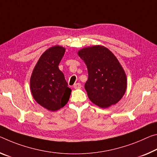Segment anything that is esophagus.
<instances>
[{
  "mask_svg": "<svg viewBox=\"0 0 157 157\" xmlns=\"http://www.w3.org/2000/svg\"><path fill=\"white\" fill-rule=\"evenodd\" d=\"M82 86L81 85L80 83H76V84H74L73 87L75 89H81Z\"/></svg>",
  "mask_w": 157,
  "mask_h": 157,
  "instance_id": "1",
  "label": "esophagus"
}]
</instances>
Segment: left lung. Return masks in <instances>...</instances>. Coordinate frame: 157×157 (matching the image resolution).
I'll return each instance as SVG.
<instances>
[{
    "mask_svg": "<svg viewBox=\"0 0 157 157\" xmlns=\"http://www.w3.org/2000/svg\"><path fill=\"white\" fill-rule=\"evenodd\" d=\"M78 55L87 67L84 87L92 103L101 108L118 103L126 92L127 79L116 56L101 45L82 49Z\"/></svg>",
    "mask_w": 157,
    "mask_h": 157,
    "instance_id": "1",
    "label": "left lung"
}]
</instances>
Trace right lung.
<instances>
[{
	"instance_id": "obj_1",
	"label": "right lung",
	"mask_w": 157,
	"mask_h": 157,
	"mask_svg": "<svg viewBox=\"0 0 157 157\" xmlns=\"http://www.w3.org/2000/svg\"><path fill=\"white\" fill-rule=\"evenodd\" d=\"M66 49L56 45L40 57L30 79L31 94L36 101L50 111H56L68 103L71 89L68 87L59 65Z\"/></svg>"
}]
</instances>
